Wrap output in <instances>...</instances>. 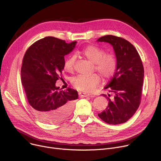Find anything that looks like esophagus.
Segmentation results:
<instances>
[{
  "label": "esophagus",
  "instance_id": "esophagus-1",
  "mask_svg": "<svg viewBox=\"0 0 161 161\" xmlns=\"http://www.w3.org/2000/svg\"><path fill=\"white\" fill-rule=\"evenodd\" d=\"M79 95L80 97H92V96L88 94H86V93H83V92H80L79 93Z\"/></svg>",
  "mask_w": 161,
  "mask_h": 161
}]
</instances>
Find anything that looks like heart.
I'll list each match as a JSON object with an SVG mask.
<instances>
[{"mask_svg": "<svg viewBox=\"0 0 161 161\" xmlns=\"http://www.w3.org/2000/svg\"><path fill=\"white\" fill-rule=\"evenodd\" d=\"M80 54L85 58L94 64V70L97 71L104 80H110L117 71V59L113 53H106L105 50L95 44H90L85 47ZM76 58L74 56L69 57L64 62V68L66 72L73 73L75 71ZM101 78L97 74L88 76H79L73 81V86L79 91L90 92L100 83Z\"/></svg>", "mask_w": 161, "mask_h": 161, "instance_id": "1", "label": "heart"}]
</instances>
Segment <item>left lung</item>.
<instances>
[{
    "label": "left lung",
    "mask_w": 161,
    "mask_h": 161,
    "mask_svg": "<svg viewBox=\"0 0 161 161\" xmlns=\"http://www.w3.org/2000/svg\"><path fill=\"white\" fill-rule=\"evenodd\" d=\"M97 41L113 46L118 62L115 74L104 88L111 94H103L108 105L98 116L109 124H123L134 115L141 103L144 77L142 60L134 46L122 37L106 35Z\"/></svg>",
    "instance_id": "obj_1"
}]
</instances>
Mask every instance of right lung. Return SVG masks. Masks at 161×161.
Returning a JSON list of instances; mask_svg holds the SVG:
<instances>
[{
  "mask_svg": "<svg viewBox=\"0 0 161 161\" xmlns=\"http://www.w3.org/2000/svg\"><path fill=\"white\" fill-rule=\"evenodd\" d=\"M76 42L67 43L54 37L41 39L27 50L22 61L21 81L27 101L36 115L47 124H56L70 115L78 92L60 90L56 81L62 79L64 56Z\"/></svg>",
  "mask_w": 161,
  "mask_h": 161,
  "instance_id": "obj_1",
  "label": "right lung"
}]
</instances>
